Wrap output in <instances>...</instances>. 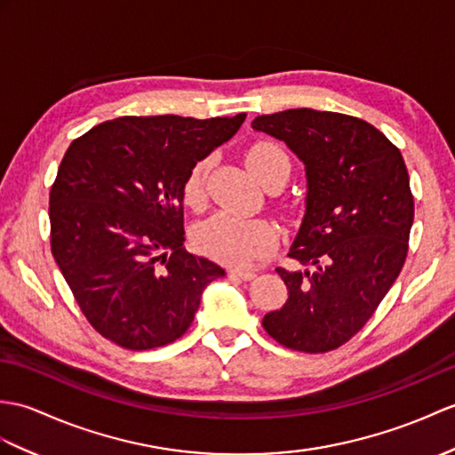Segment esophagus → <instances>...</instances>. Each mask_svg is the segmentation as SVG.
<instances>
[{"label":"esophagus","mask_w":455,"mask_h":455,"mask_svg":"<svg viewBox=\"0 0 455 455\" xmlns=\"http://www.w3.org/2000/svg\"><path fill=\"white\" fill-rule=\"evenodd\" d=\"M228 273H230V277H238V279H242V281L256 279V273L248 271V269H230Z\"/></svg>","instance_id":"34e87169"}]
</instances>
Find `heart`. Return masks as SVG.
I'll return each instance as SVG.
<instances>
[{
  "mask_svg": "<svg viewBox=\"0 0 455 455\" xmlns=\"http://www.w3.org/2000/svg\"><path fill=\"white\" fill-rule=\"evenodd\" d=\"M246 164L263 186L277 178L291 176V158L281 145L261 140L246 151ZM211 156H204L189 168L184 184V204L199 209L205 204V184ZM196 246L205 256L230 266H250L277 246V230L266 219L238 217L230 211H219L196 228Z\"/></svg>",
  "mask_w": 455,
  "mask_h": 455,
  "instance_id": "1",
  "label": "heart"
}]
</instances>
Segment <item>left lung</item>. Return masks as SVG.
Here are the masks:
<instances>
[{
	"instance_id": "8db88e82",
	"label": "left lung",
	"mask_w": 455,
	"mask_h": 455,
	"mask_svg": "<svg viewBox=\"0 0 455 455\" xmlns=\"http://www.w3.org/2000/svg\"><path fill=\"white\" fill-rule=\"evenodd\" d=\"M251 128L287 143L306 168V213L277 273L289 289L266 331L292 351L327 353L372 318L409 250L415 204L403 156L355 116L292 108L258 116Z\"/></svg>"
}]
</instances>
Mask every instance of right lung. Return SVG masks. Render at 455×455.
I'll use <instances>...</instances> for the list:
<instances>
[{"label":"right lung","mask_w":455,"mask_h":455,"mask_svg":"<svg viewBox=\"0 0 455 455\" xmlns=\"http://www.w3.org/2000/svg\"><path fill=\"white\" fill-rule=\"evenodd\" d=\"M244 120L122 116L69 145L50 189L52 256L102 337L130 351L172 343L225 275L184 248L182 184Z\"/></svg>","instance_id":"1"}]
</instances>
